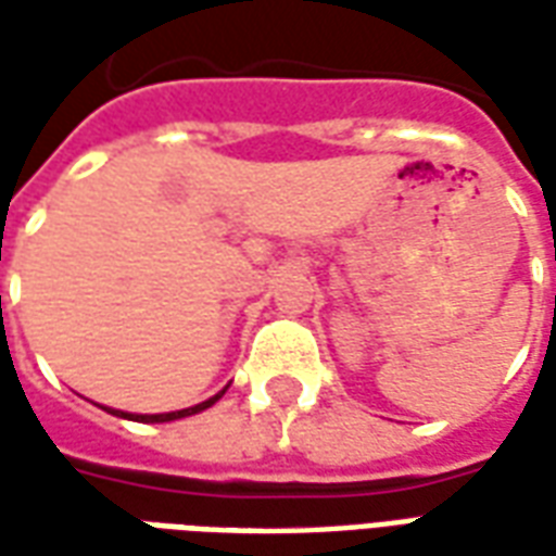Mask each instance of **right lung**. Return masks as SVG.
Instances as JSON below:
<instances>
[{
  "mask_svg": "<svg viewBox=\"0 0 556 556\" xmlns=\"http://www.w3.org/2000/svg\"><path fill=\"white\" fill-rule=\"evenodd\" d=\"M226 393V390H223ZM223 393H217V396H211L207 402H199V405H193V408H184V410H172V414H125V410H113L115 417H127V419H137V422H169V419H181V417H190V414H199V410L211 408L214 402H217Z\"/></svg>",
  "mask_w": 556,
  "mask_h": 556,
  "instance_id": "obj_1",
  "label": "right lung"
}]
</instances>
